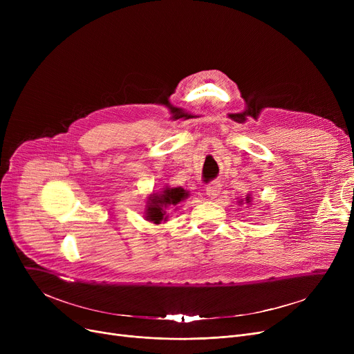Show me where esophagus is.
Masks as SVG:
<instances>
[{"label":"esophagus","instance_id":"1","mask_svg":"<svg viewBox=\"0 0 354 354\" xmlns=\"http://www.w3.org/2000/svg\"><path fill=\"white\" fill-rule=\"evenodd\" d=\"M221 189H222V185L219 183V182H211L208 187H207V195L211 198V199H215L218 195H219V192H221Z\"/></svg>","mask_w":354,"mask_h":354}]
</instances>
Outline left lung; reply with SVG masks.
<instances>
[{
    "instance_id": "left-lung-1",
    "label": "left lung",
    "mask_w": 354,
    "mask_h": 354,
    "mask_svg": "<svg viewBox=\"0 0 354 354\" xmlns=\"http://www.w3.org/2000/svg\"><path fill=\"white\" fill-rule=\"evenodd\" d=\"M248 202H250V199H248Z\"/></svg>"
}]
</instances>
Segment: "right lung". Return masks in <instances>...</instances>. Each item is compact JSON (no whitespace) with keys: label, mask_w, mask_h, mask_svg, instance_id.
I'll use <instances>...</instances> for the list:
<instances>
[{"label":"right lung","mask_w":354,"mask_h":354,"mask_svg":"<svg viewBox=\"0 0 354 354\" xmlns=\"http://www.w3.org/2000/svg\"><path fill=\"white\" fill-rule=\"evenodd\" d=\"M188 196V192H185L182 188H166L160 195H153L151 199V205L147 207V219L153 221L156 224L163 219L165 208L169 205H176L182 199Z\"/></svg>","instance_id":"obj_1"}]
</instances>
